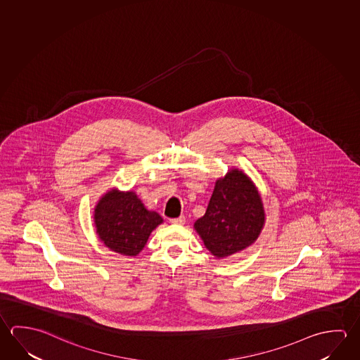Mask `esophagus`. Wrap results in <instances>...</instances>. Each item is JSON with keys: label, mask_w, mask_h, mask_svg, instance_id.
Segmentation results:
<instances>
[{"label": "esophagus", "mask_w": 360, "mask_h": 360, "mask_svg": "<svg viewBox=\"0 0 360 360\" xmlns=\"http://www.w3.org/2000/svg\"><path fill=\"white\" fill-rule=\"evenodd\" d=\"M169 222L173 224V225H183L186 222V219H184V216H179L177 219H171Z\"/></svg>", "instance_id": "1"}]
</instances>
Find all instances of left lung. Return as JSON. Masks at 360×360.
Masks as SVG:
<instances>
[{
    "label": "left lung",
    "instance_id": "left-lung-1",
    "mask_svg": "<svg viewBox=\"0 0 360 360\" xmlns=\"http://www.w3.org/2000/svg\"><path fill=\"white\" fill-rule=\"evenodd\" d=\"M264 221L258 188L244 172L233 168L216 181L206 214L193 226L208 252L221 259L252 245Z\"/></svg>",
    "mask_w": 360,
    "mask_h": 360
}]
</instances>
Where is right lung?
Returning <instances> with one entry per match:
<instances>
[{"mask_svg": "<svg viewBox=\"0 0 360 360\" xmlns=\"http://www.w3.org/2000/svg\"><path fill=\"white\" fill-rule=\"evenodd\" d=\"M96 233L110 250L135 257L146 245L150 233L163 222L162 216L149 211L133 191L106 192L96 205Z\"/></svg>", "mask_w": 360, "mask_h": 360, "instance_id": "add662e5", "label": "right lung"}]
</instances>
